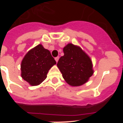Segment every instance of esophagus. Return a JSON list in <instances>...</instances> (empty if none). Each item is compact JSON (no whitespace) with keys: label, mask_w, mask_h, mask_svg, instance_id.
<instances>
[{"label":"esophagus","mask_w":123,"mask_h":123,"mask_svg":"<svg viewBox=\"0 0 123 123\" xmlns=\"http://www.w3.org/2000/svg\"><path fill=\"white\" fill-rule=\"evenodd\" d=\"M55 61H56V63L58 62V60H59V56H57V57H55Z\"/></svg>","instance_id":"1"}]
</instances>
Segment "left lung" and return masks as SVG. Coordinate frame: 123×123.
I'll use <instances>...</instances> for the list:
<instances>
[{
  "instance_id": "8db88e82",
  "label": "left lung",
  "mask_w": 123,
  "mask_h": 123,
  "mask_svg": "<svg viewBox=\"0 0 123 123\" xmlns=\"http://www.w3.org/2000/svg\"><path fill=\"white\" fill-rule=\"evenodd\" d=\"M57 67L65 81L71 86L86 83L94 74L93 65L89 55L80 47L69 43L63 48Z\"/></svg>"
}]
</instances>
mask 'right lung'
Returning a JSON list of instances; mask_svg holds the SVG:
<instances>
[{"instance_id": "obj_1", "label": "right lung", "mask_w": 123, "mask_h": 123, "mask_svg": "<svg viewBox=\"0 0 123 123\" xmlns=\"http://www.w3.org/2000/svg\"><path fill=\"white\" fill-rule=\"evenodd\" d=\"M56 63L49 50L39 44L27 52L21 63V76L32 86L46 79L49 70Z\"/></svg>"}]
</instances>
